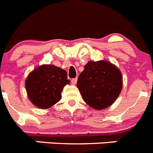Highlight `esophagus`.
<instances>
[{"instance_id":"esophagus-1","label":"esophagus","mask_w":153,"mask_h":153,"mask_svg":"<svg viewBox=\"0 0 153 153\" xmlns=\"http://www.w3.org/2000/svg\"><path fill=\"white\" fill-rule=\"evenodd\" d=\"M77 81H78V78H72V82L73 85H75V84L77 83Z\"/></svg>"}]
</instances>
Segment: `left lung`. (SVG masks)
<instances>
[{"mask_svg": "<svg viewBox=\"0 0 153 153\" xmlns=\"http://www.w3.org/2000/svg\"><path fill=\"white\" fill-rule=\"evenodd\" d=\"M122 75L110 62L89 61L78 78L77 88L88 105L97 110L114 103L122 91Z\"/></svg>", "mask_w": 153, "mask_h": 153, "instance_id": "left-lung-1", "label": "left lung"}]
</instances>
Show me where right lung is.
<instances>
[{"mask_svg": "<svg viewBox=\"0 0 153 153\" xmlns=\"http://www.w3.org/2000/svg\"><path fill=\"white\" fill-rule=\"evenodd\" d=\"M67 72L54 65H41L32 70L25 80L27 95L39 109H49L61 99V92L69 84Z\"/></svg>", "mask_w": 153, "mask_h": 153, "instance_id": "obj_1", "label": "right lung"}]
</instances>
